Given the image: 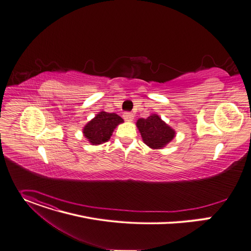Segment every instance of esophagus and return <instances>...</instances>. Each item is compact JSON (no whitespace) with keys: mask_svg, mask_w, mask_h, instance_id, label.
<instances>
[{"mask_svg":"<svg viewBox=\"0 0 251 251\" xmlns=\"http://www.w3.org/2000/svg\"><path fill=\"white\" fill-rule=\"evenodd\" d=\"M123 117H124L125 121H127V122H131V121H133V119H134V115H133V114H132L131 112H125V113L123 114Z\"/></svg>","mask_w":251,"mask_h":251,"instance_id":"obj_1","label":"esophagus"}]
</instances>
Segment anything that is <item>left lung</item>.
<instances>
[{
    "instance_id": "obj_1",
    "label": "left lung",
    "mask_w": 251,
    "mask_h": 251,
    "mask_svg": "<svg viewBox=\"0 0 251 251\" xmlns=\"http://www.w3.org/2000/svg\"><path fill=\"white\" fill-rule=\"evenodd\" d=\"M136 125L141 133L144 143L153 149L164 147L175 136V131L156 114L146 119H139Z\"/></svg>"
}]
</instances>
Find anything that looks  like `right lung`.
I'll use <instances>...</instances> for the list:
<instances>
[{
	"label": "right lung",
	"instance_id": "add662e5",
	"mask_svg": "<svg viewBox=\"0 0 251 251\" xmlns=\"http://www.w3.org/2000/svg\"><path fill=\"white\" fill-rule=\"evenodd\" d=\"M122 122L123 119L115 113L100 112L84 127L83 133L92 144H101L111 138L114 129Z\"/></svg>",
	"mask_w": 251,
	"mask_h": 251
}]
</instances>
